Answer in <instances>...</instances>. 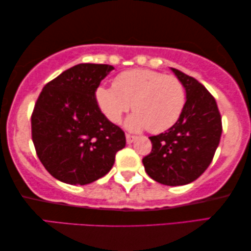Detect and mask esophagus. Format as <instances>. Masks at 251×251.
I'll return each instance as SVG.
<instances>
[{"label":"esophagus","instance_id":"obj_1","mask_svg":"<svg viewBox=\"0 0 251 251\" xmlns=\"http://www.w3.org/2000/svg\"><path fill=\"white\" fill-rule=\"evenodd\" d=\"M126 144H132V142L134 141V139H136V137L132 136V134H129V133L126 134Z\"/></svg>","mask_w":251,"mask_h":251}]
</instances>
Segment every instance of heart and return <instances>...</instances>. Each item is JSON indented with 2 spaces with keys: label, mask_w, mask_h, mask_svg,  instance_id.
<instances>
[{
  "label": "heart",
  "mask_w": 251,
  "mask_h": 251,
  "mask_svg": "<svg viewBox=\"0 0 251 251\" xmlns=\"http://www.w3.org/2000/svg\"><path fill=\"white\" fill-rule=\"evenodd\" d=\"M96 103L111 122L119 123L132 104L133 114L126 120L128 129L148 128L152 133L171 129L182 115L186 92L175 76L151 69H131L113 79V87L99 86Z\"/></svg>",
  "instance_id": "obj_1"
}]
</instances>
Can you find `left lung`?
Segmentation results:
<instances>
[{"label":"left lung","instance_id":"obj_1","mask_svg":"<svg viewBox=\"0 0 251 251\" xmlns=\"http://www.w3.org/2000/svg\"><path fill=\"white\" fill-rule=\"evenodd\" d=\"M171 69L184 85L186 103L171 129L149 137L152 149L142 163L153 180L179 186L199 178L209 167L221 138L222 122L210 92L194 77Z\"/></svg>","mask_w":251,"mask_h":251}]
</instances>
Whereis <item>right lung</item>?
<instances>
[{"label": "right lung", "mask_w": 251, "mask_h": 251, "mask_svg": "<svg viewBox=\"0 0 251 251\" xmlns=\"http://www.w3.org/2000/svg\"><path fill=\"white\" fill-rule=\"evenodd\" d=\"M114 69L78 64L42 88L31 115L32 141L41 164L60 182L86 185L111 171L125 148V132L104 115L95 91Z\"/></svg>", "instance_id": "add662e5"}]
</instances>
